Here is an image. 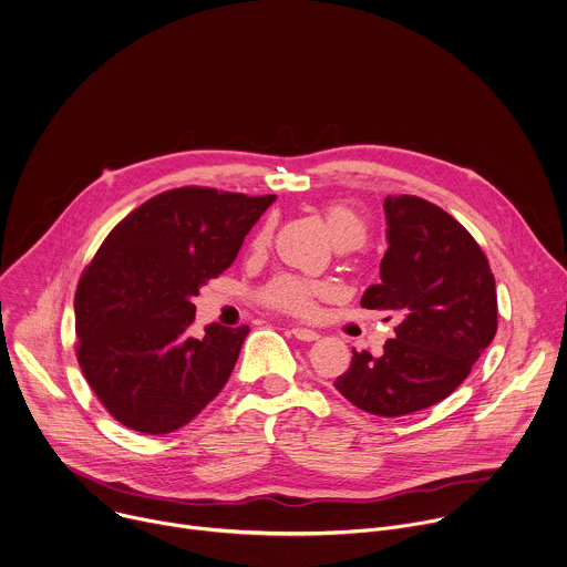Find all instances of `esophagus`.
I'll return each mask as SVG.
<instances>
[{"label": "esophagus", "mask_w": 567, "mask_h": 567, "mask_svg": "<svg viewBox=\"0 0 567 567\" xmlns=\"http://www.w3.org/2000/svg\"><path fill=\"white\" fill-rule=\"evenodd\" d=\"M289 333H291L296 340H300V342H316V340L320 338L316 331H311V329H302V327H293Z\"/></svg>", "instance_id": "34e87169"}]
</instances>
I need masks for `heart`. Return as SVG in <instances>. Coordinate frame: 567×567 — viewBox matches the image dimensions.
Wrapping results in <instances>:
<instances>
[{
  "instance_id": "heart-1",
  "label": "heart",
  "mask_w": 567,
  "mask_h": 567,
  "mask_svg": "<svg viewBox=\"0 0 567 567\" xmlns=\"http://www.w3.org/2000/svg\"><path fill=\"white\" fill-rule=\"evenodd\" d=\"M324 220L327 227L336 240V245H362L367 238V223L364 218L349 205H329L324 209ZM271 229L262 227L260 234L254 240V247H262L269 240ZM327 289L318 282L298 278V276H280L276 280H271L262 291L260 298L267 307L289 313V316H300V318H309L316 313L318 307V298L324 293Z\"/></svg>"
}]
</instances>
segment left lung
<instances>
[{
  "instance_id": "1",
  "label": "left lung",
  "mask_w": 567,
  "mask_h": 567,
  "mask_svg": "<svg viewBox=\"0 0 567 567\" xmlns=\"http://www.w3.org/2000/svg\"><path fill=\"white\" fill-rule=\"evenodd\" d=\"M389 249L364 309L400 318L373 358L355 351L333 382L358 409L400 417L449 398L497 333V289L488 258L442 207L420 196H386ZM391 316L386 320H391Z\"/></svg>"
}]
</instances>
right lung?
Masks as SVG:
<instances>
[{
    "mask_svg": "<svg viewBox=\"0 0 567 567\" xmlns=\"http://www.w3.org/2000/svg\"><path fill=\"white\" fill-rule=\"evenodd\" d=\"M274 194L176 187L130 212L101 243L74 293L76 360L123 426L165 435L227 384L249 327L194 338L192 298L234 260Z\"/></svg>",
    "mask_w": 567,
    "mask_h": 567,
    "instance_id": "add662e5",
    "label": "right lung"
}]
</instances>
